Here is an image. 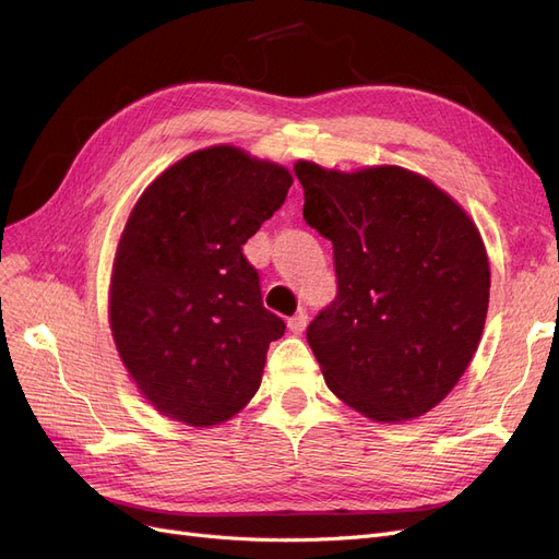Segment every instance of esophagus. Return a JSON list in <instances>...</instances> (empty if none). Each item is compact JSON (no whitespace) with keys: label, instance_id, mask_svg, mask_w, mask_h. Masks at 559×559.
Listing matches in <instances>:
<instances>
[{"label":"esophagus","instance_id":"34e87169","mask_svg":"<svg viewBox=\"0 0 559 559\" xmlns=\"http://www.w3.org/2000/svg\"><path fill=\"white\" fill-rule=\"evenodd\" d=\"M286 326H289V331H292V333L300 335L302 331H306V326H308V314H306V312H298V314H294L289 321H286Z\"/></svg>","mask_w":559,"mask_h":559}]
</instances>
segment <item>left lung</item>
Segmentation results:
<instances>
[{"instance_id": "left-lung-1", "label": "left lung", "mask_w": 559, "mask_h": 559, "mask_svg": "<svg viewBox=\"0 0 559 559\" xmlns=\"http://www.w3.org/2000/svg\"><path fill=\"white\" fill-rule=\"evenodd\" d=\"M302 218L333 245L337 296L308 326L331 392L373 421L429 413L478 349L485 242L460 202L413 170L298 160Z\"/></svg>"}]
</instances>
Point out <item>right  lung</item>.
I'll return each mask as SVG.
<instances>
[{
  "mask_svg": "<svg viewBox=\"0 0 559 559\" xmlns=\"http://www.w3.org/2000/svg\"><path fill=\"white\" fill-rule=\"evenodd\" d=\"M292 183L286 167L216 144L167 167L134 202L114 257L109 326L160 415L214 427L259 392L284 321L263 308L242 245Z\"/></svg>",
  "mask_w": 559,
  "mask_h": 559,
  "instance_id": "right-lung-1",
  "label": "right lung"
}]
</instances>
